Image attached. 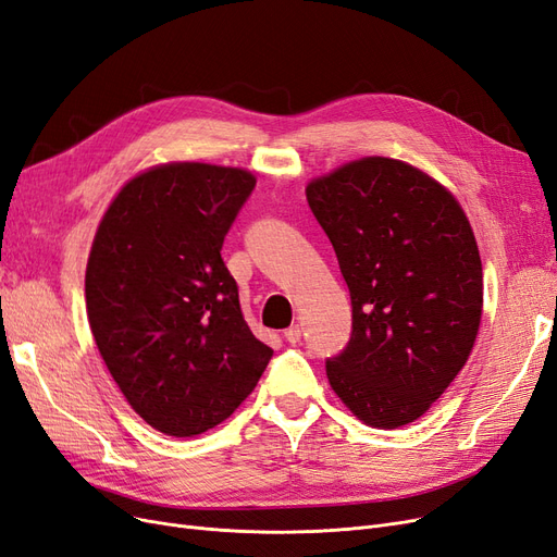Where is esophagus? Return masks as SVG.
I'll list each match as a JSON object with an SVG mask.
<instances>
[{"instance_id": "34e87169", "label": "esophagus", "mask_w": 557, "mask_h": 557, "mask_svg": "<svg viewBox=\"0 0 557 557\" xmlns=\"http://www.w3.org/2000/svg\"><path fill=\"white\" fill-rule=\"evenodd\" d=\"M283 338H285L287 343H290V345H297V343L301 341V330H299V324H293L290 330H285V332H283Z\"/></svg>"}]
</instances>
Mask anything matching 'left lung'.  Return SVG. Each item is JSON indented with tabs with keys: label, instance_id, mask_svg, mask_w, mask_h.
<instances>
[{
	"label": "left lung",
	"instance_id": "left-lung-1",
	"mask_svg": "<svg viewBox=\"0 0 557 557\" xmlns=\"http://www.w3.org/2000/svg\"><path fill=\"white\" fill-rule=\"evenodd\" d=\"M352 301V334L327 359L332 389L363 424L424 414L466 367L484 274L461 205L394 159L352 161L306 186Z\"/></svg>",
	"mask_w": 557,
	"mask_h": 557
}]
</instances>
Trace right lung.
<instances>
[{"instance_id":"add662e5","label":"right lung","mask_w":557,"mask_h":557,"mask_svg":"<svg viewBox=\"0 0 557 557\" xmlns=\"http://www.w3.org/2000/svg\"><path fill=\"white\" fill-rule=\"evenodd\" d=\"M253 188L239 168H151L120 190L94 237L91 334L131 408L165 435L221 424L274 355L248 330L221 258Z\"/></svg>"}]
</instances>
